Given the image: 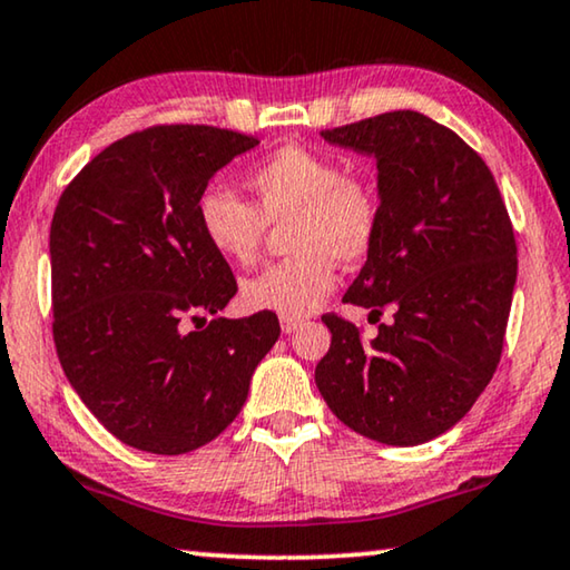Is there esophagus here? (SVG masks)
Instances as JSON below:
<instances>
[{"instance_id":"34e87169","label":"esophagus","mask_w":570,"mask_h":570,"mask_svg":"<svg viewBox=\"0 0 570 570\" xmlns=\"http://www.w3.org/2000/svg\"><path fill=\"white\" fill-rule=\"evenodd\" d=\"M279 328H283V334H293L301 328V318H279Z\"/></svg>"}]
</instances>
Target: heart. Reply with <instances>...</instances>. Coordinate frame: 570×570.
I'll return each instance as SVG.
<instances>
[{
  "mask_svg": "<svg viewBox=\"0 0 570 570\" xmlns=\"http://www.w3.org/2000/svg\"><path fill=\"white\" fill-rule=\"evenodd\" d=\"M246 183L257 205L224 185L197 197V224L218 254L252 265L267 238V226H291L293 257L267 267L242 285L249 311L283 318L308 316L336 285V262L360 265L381 234V195L362 175L344 171L334 156L285 146L249 169Z\"/></svg>",
  "mask_w": 570,
  "mask_h": 570,
  "instance_id": "1",
  "label": "heart"
}]
</instances>
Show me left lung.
<instances>
[{
  "label": "left lung",
  "instance_id": "left-lung-1",
  "mask_svg": "<svg viewBox=\"0 0 570 570\" xmlns=\"http://www.w3.org/2000/svg\"><path fill=\"white\" fill-rule=\"evenodd\" d=\"M375 156L381 234L344 303L393 324L362 342L334 313L316 385L336 419L367 440L422 444L448 432L491 383L504 346L517 242L485 161L455 130L393 110L321 130Z\"/></svg>",
  "mask_w": 570,
  "mask_h": 570
}]
</instances>
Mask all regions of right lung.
<instances>
[{
	"instance_id": "add662e5",
	"label": "right lung",
	"mask_w": 570,
	"mask_h": 570,
	"mask_svg": "<svg viewBox=\"0 0 570 570\" xmlns=\"http://www.w3.org/2000/svg\"><path fill=\"white\" fill-rule=\"evenodd\" d=\"M257 144L213 126L138 130L97 154L56 205V352L85 406L130 448L185 455L216 440L277 342L275 313L218 316L236 279L197 224L210 177Z\"/></svg>"
}]
</instances>
